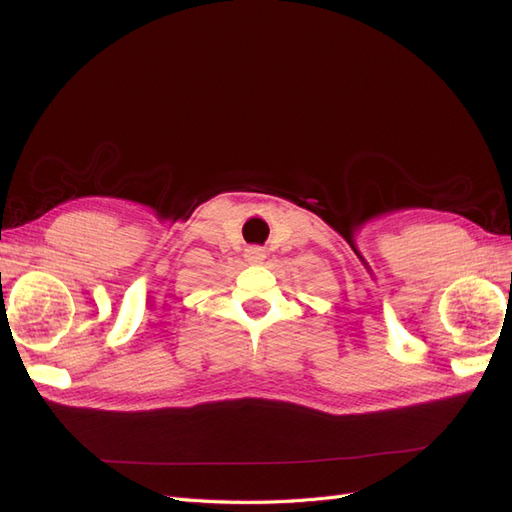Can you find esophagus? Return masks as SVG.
I'll list each match as a JSON object with an SVG mask.
<instances>
[{
	"instance_id": "obj_1",
	"label": "esophagus",
	"mask_w": 512,
	"mask_h": 512,
	"mask_svg": "<svg viewBox=\"0 0 512 512\" xmlns=\"http://www.w3.org/2000/svg\"><path fill=\"white\" fill-rule=\"evenodd\" d=\"M265 250H262V247H258V245H252V247H247L245 250V260L247 262H254V265H258V262H262L265 260Z\"/></svg>"
}]
</instances>
